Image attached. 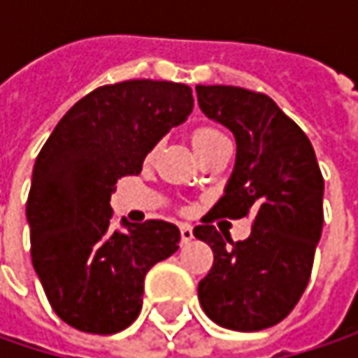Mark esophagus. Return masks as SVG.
Instances as JSON below:
<instances>
[{
    "label": "esophagus",
    "instance_id": "obj_1",
    "mask_svg": "<svg viewBox=\"0 0 358 358\" xmlns=\"http://www.w3.org/2000/svg\"><path fill=\"white\" fill-rule=\"evenodd\" d=\"M181 241L183 243H189V241L193 239V227L189 225V223H181Z\"/></svg>",
    "mask_w": 358,
    "mask_h": 358
}]
</instances>
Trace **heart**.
Returning <instances> with one entry per match:
<instances>
[{
    "mask_svg": "<svg viewBox=\"0 0 358 358\" xmlns=\"http://www.w3.org/2000/svg\"><path fill=\"white\" fill-rule=\"evenodd\" d=\"M191 141H193V147L197 151V155H203L207 153L209 149H213L217 145L227 143V137L225 133L217 127H211V125H203V127H197L191 135Z\"/></svg>",
    "mask_w": 358,
    "mask_h": 358,
    "instance_id": "b5f03b06",
    "label": "heart"
}]
</instances>
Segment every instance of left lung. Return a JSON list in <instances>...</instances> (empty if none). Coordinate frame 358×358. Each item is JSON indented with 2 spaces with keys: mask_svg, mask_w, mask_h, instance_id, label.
<instances>
[{
  "mask_svg": "<svg viewBox=\"0 0 358 358\" xmlns=\"http://www.w3.org/2000/svg\"><path fill=\"white\" fill-rule=\"evenodd\" d=\"M195 91L201 111L237 141L225 195L193 229L215 255L199 303L225 329L263 331L281 323L309 285L323 231V175L309 137L268 95L233 85ZM247 214L254 229L245 241L210 225L217 216Z\"/></svg>",
  "mask_w": 358,
  "mask_h": 358,
  "instance_id": "8db88e82",
  "label": "left lung"
}]
</instances>
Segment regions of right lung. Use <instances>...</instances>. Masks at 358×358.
Here are the masks:
<instances>
[{"mask_svg": "<svg viewBox=\"0 0 358 358\" xmlns=\"http://www.w3.org/2000/svg\"><path fill=\"white\" fill-rule=\"evenodd\" d=\"M193 111L189 85L131 79L79 99L35 159L27 197L31 261L51 309L93 335L127 329L143 305L147 271L179 249L173 223L149 219L111 229L117 179Z\"/></svg>", "mask_w": 358, "mask_h": 358, "instance_id": "add662e5", "label": "right lung"}]
</instances>
